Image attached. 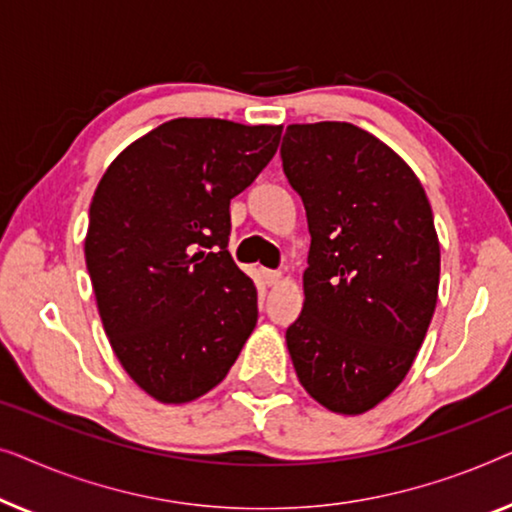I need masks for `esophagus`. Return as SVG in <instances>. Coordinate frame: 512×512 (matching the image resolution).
I'll list each match as a JSON object with an SVG mask.
<instances>
[{
	"label": "esophagus",
	"mask_w": 512,
	"mask_h": 512,
	"mask_svg": "<svg viewBox=\"0 0 512 512\" xmlns=\"http://www.w3.org/2000/svg\"><path fill=\"white\" fill-rule=\"evenodd\" d=\"M280 278H283V273L276 271V269H266V271H264V280H266V285H276Z\"/></svg>",
	"instance_id": "1"
}]
</instances>
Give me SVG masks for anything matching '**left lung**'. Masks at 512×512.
<instances>
[{"label":"left lung","mask_w":512,"mask_h":512,"mask_svg":"<svg viewBox=\"0 0 512 512\" xmlns=\"http://www.w3.org/2000/svg\"><path fill=\"white\" fill-rule=\"evenodd\" d=\"M280 160L304 201V308L285 341L322 406L359 415L397 390L427 336L441 248L424 187L390 146L350 122L285 129Z\"/></svg>","instance_id":"left-lung-1"}]
</instances>
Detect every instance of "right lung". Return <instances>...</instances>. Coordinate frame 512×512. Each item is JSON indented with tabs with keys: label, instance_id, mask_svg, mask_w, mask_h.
Wrapping results in <instances>:
<instances>
[{
	"label": "right lung",
	"instance_id": "1",
	"mask_svg": "<svg viewBox=\"0 0 512 512\" xmlns=\"http://www.w3.org/2000/svg\"><path fill=\"white\" fill-rule=\"evenodd\" d=\"M276 125L176 118L122 150L90 204L85 264L115 357L141 390L185 403L222 383L257 325L229 255V201L276 155Z\"/></svg>",
	"mask_w": 512,
	"mask_h": 512
}]
</instances>
